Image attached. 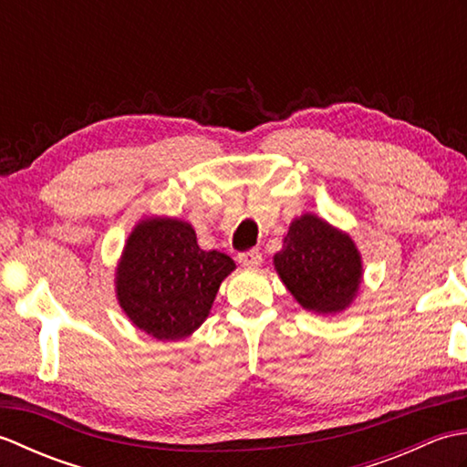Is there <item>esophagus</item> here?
<instances>
[{
  "label": "esophagus",
  "mask_w": 467,
  "mask_h": 467,
  "mask_svg": "<svg viewBox=\"0 0 467 467\" xmlns=\"http://www.w3.org/2000/svg\"><path fill=\"white\" fill-rule=\"evenodd\" d=\"M236 259H239V263H241L243 266H249V269H254V266H261L263 254H261L259 251H256V249H251V251L239 253V256H236Z\"/></svg>",
  "instance_id": "34e87169"
}]
</instances>
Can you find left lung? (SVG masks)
Wrapping results in <instances>:
<instances>
[{"mask_svg":"<svg viewBox=\"0 0 467 467\" xmlns=\"http://www.w3.org/2000/svg\"><path fill=\"white\" fill-rule=\"evenodd\" d=\"M275 266L295 299L317 313L345 309L361 283L353 241L313 214L293 221Z\"/></svg>","mask_w":467,"mask_h":467,"instance_id":"1","label":"left lung"}]
</instances>
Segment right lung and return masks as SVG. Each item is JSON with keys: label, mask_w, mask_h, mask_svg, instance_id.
<instances>
[{"label": "right lung", "mask_w": 467, "mask_h": 467, "mask_svg": "<svg viewBox=\"0 0 467 467\" xmlns=\"http://www.w3.org/2000/svg\"><path fill=\"white\" fill-rule=\"evenodd\" d=\"M231 271V256L202 251L188 223L148 218L134 228L118 265V301L138 329L161 341L182 339L202 325Z\"/></svg>", "instance_id": "obj_1"}]
</instances>
